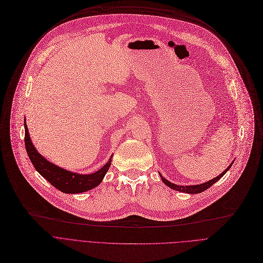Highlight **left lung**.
<instances>
[{
    "mask_svg": "<svg viewBox=\"0 0 263 263\" xmlns=\"http://www.w3.org/2000/svg\"><path fill=\"white\" fill-rule=\"evenodd\" d=\"M233 164V162H232ZM232 164L224 170L223 172H221L219 176H217L216 178H214V179H212V180H210L209 182H205V183H203V184H198V185H191V186H180V185H177V184H173V183H171V182H169L168 180H166L164 177H161V174L159 173V176H160V178H161V180H162V182H164L168 187H170V189H172V190H174V191H178V192H182V193H187V194H199V193H202V192H204L205 190H208L209 187H211L212 185H213L214 183H216L219 179H221L222 177H223V174L226 173L229 169H230V167L232 166Z\"/></svg>",
    "mask_w": 263,
    "mask_h": 263,
    "instance_id": "obj_1",
    "label": "left lung"
}]
</instances>
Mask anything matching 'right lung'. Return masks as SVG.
Listing matches in <instances>:
<instances>
[{
    "instance_id": "1",
    "label": "right lung",
    "mask_w": 263,
    "mask_h": 263,
    "mask_svg": "<svg viewBox=\"0 0 263 263\" xmlns=\"http://www.w3.org/2000/svg\"><path fill=\"white\" fill-rule=\"evenodd\" d=\"M24 130H26V135H24V143H26L27 153L30 157V160L32 161L36 171L39 172L42 177H44L50 184L53 185L55 189L65 194H79L90 191L102 183L105 174L107 173L111 165L112 155L109 158L107 164L94 173H74L48 161L45 157H43L39 152H37V149L31 141L26 122H24Z\"/></svg>"
}]
</instances>
